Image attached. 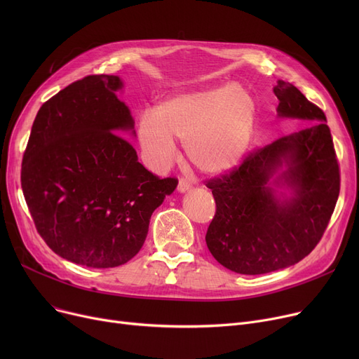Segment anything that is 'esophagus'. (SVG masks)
<instances>
[{
  "label": "esophagus",
  "instance_id": "esophagus-1",
  "mask_svg": "<svg viewBox=\"0 0 359 359\" xmlns=\"http://www.w3.org/2000/svg\"><path fill=\"white\" fill-rule=\"evenodd\" d=\"M192 187V183L189 182V180H186V179H179V184H177V189H179V192H186V191H189Z\"/></svg>",
  "mask_w": 359,
  "mask_h": 359
}]
</instances>
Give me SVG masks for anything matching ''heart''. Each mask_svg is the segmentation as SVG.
I'll return each mask as SVG.
<instances>
[{
  "label": "heart",
  "instance_id": "b5f03b06",
  "mask_svg": "<svg viewBox=\"0 0 359 359\" xmlns=\"http://www.w3.org/2000/svg\"><path fill=\"white\" fill-rule=\"evenodd\" d=\"M255 121L252 94L236 86H221L160 103L153 115L141 116L138 142L153 170H163L175 160V141H179L201 172L221 175L246 154Z\"/></svg>",
  "mask_w": 359,
  "mask_h": 359
}]
</instances>
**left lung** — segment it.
<instances>
[{
    "label": "left lung",
    "instance_id": "obj_1",
    "mask_svg": "<svg viewBox=\"0 0 359 359\" xmlns=\"http://www.w3.org/2000/svg\"><path fill=\"white\" fill-rule=\"evenodd\" d=\"M282 118L314 121L309 128L255 148L229 173L205 180L215 199V215L205 240L227 269L260 275L295 265L322 240L341 191V170L325 111L291 83L273 87ZM285 162L278 179L294 192L276 199L269 179Z\"/></svg>",
    "mask_w": 359,
    "mask_h": 359
}]
</instances>
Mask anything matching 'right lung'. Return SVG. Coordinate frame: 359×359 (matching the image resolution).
<instances>
[{
	"instance_id": "add662e5",
	"label": "right lung",
	"mask_w": 359,
	"mask_h": 359,
	"mask_svg": "<svg viewBox=\"0 0 359 359\" xmlns=\"http://www.w3.org/2000/svg\"><path fill=\"white\" fill-rule=\"evenodd\" d=\"M116 75H87L42 104L22 163V189L39 236L87 268H115L145 241L149 218L177 186L151 172L123 138L134 119Z\"/></svg>"
}]
</instances>
